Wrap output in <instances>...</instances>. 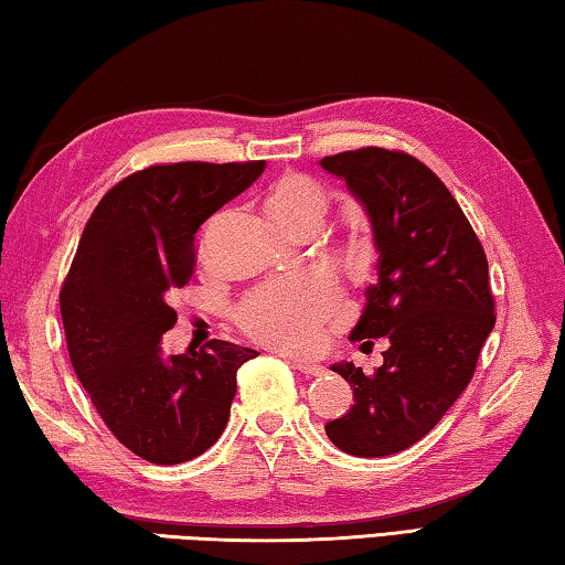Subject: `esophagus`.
I'll list each match as a JSON object with an SVG mask.
<instances>
[{
	"label": "esophagus",
	"instance_id": "obj_1",
	"mask_svg": "<svg viewBox=\"0 0 565 565\" xmlns=\"http://www.w3.org/2000/svg\"><path fill=\"white\" fill-rule=\"evenodd\" d=\"M287 364H290L297 371H302V374H307V376L324 374V366L312 364V361H305V359H297V356H287Z\"/></svg>",
	"mask_w": 565,
	"mask_h": 565
}]
</instances>
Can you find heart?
<instances>
[{
    "label": "heart",
    "instance_id": "b5f03b06",
    "mask_svg": "<svg viewBox=\"0 0 565 565\" xmlns=\"http://www.w3.org/2000/svg\"><path fill=\"white\" fill-rule=\"evenodd\" d=\"M268 206L285 228L307 233L329 209L327 189L307 174H285L268 191ZM342 310V295L324 270H310L255 287L236 307V322L250 339L285 351H310L324 324Z\"/></svg>",
    "mask_w": 565,
    "mask_h": 565
}]
</instances>
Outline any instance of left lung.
<instances>
[{
	"mask_svg": "<svg viewBox=\"0 0 565 565\" xmlns=\"http://www.w3.org/2000/svg\"><path fill=\"white\" fill-rule=\"evenodd\" d=\"M374 231L379 280L351 339L388 337L383 364L332 371L354 388V406L324 430L339 450L383 457L428 435L472 381L494 329V297L480 238L430 167L398 150L361 147L324 157Z\"/></svg>",
	"mask_w": 565,
	"mask_h": 565,
	"instance_id": "left-lung-1",
	"label": "left lung"
}]
</instances>
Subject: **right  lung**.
Masks as SVG:
<instances>
[{"mask_svg": "<svg viewBox=\"0 0 565 565\" xmlns=\"http://www.w3.org/2000/svg\"><path fill=\"white\" fill-rule=\"evenodd\" d=\"M265 162L154 164L115 184L85 223L61 287L73 371L127 450L154 465L194 460L228 423L236 371L258 356L221 339L164 356L169 300L194 275L196 233Z\"/></svg>", "mask_w": 565, "mask_h": 565, "instance_id": "obj_1", "label": "right lung"}]
</instances>
